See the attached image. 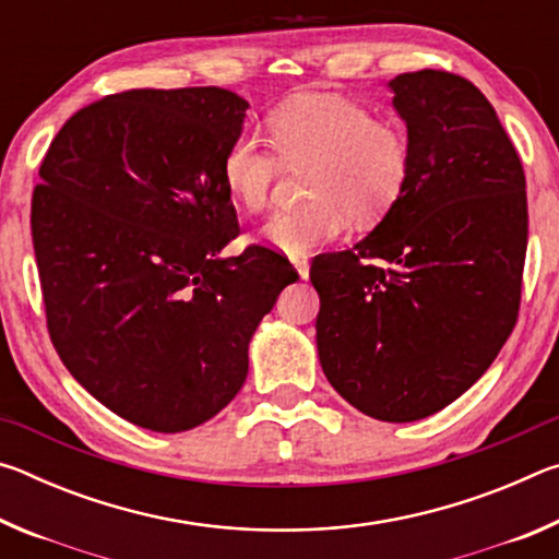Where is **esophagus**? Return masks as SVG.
Listing matches in <instances>:
<instances>
[{"label":"esophagus","instance_id":"obj_1","mask_svg":"<svg viewBox=\"0 0 559 559\" xmlns=\"http://www.w3.org/2000/svg\"><path fill=\"white\" fill-rule=\"evenodd\" d=\"M293 269H296V273L300 278H308V273H310V263H308V259L306 257H298V259H293Z\"/></svg>","mask_w":559,"mask_h":559}]
</instances>
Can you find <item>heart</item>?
Instances as JSON below:
<instances>
[{
	"instance_id": "obj_1",
	"label": "heart",
	"mask_w": 559,
	"mask_h": 559,
	"mask_svg": "<svg viewBox=\"0 0 559 559\" xmlns=\"http://www.w3.org/2000/svg\"><path fill=\"white\" fill-rule=\"evenodd\" d=\"M273 148L286 165H308L302 210L273 212L257 239L290 259L347 231L349 214L372 222L400 200L412 169V147L394 122L377 120L370 108L335 96H302L266 118ZM251 132L236 135L222 159L226 192L243 210L269 202L281 163Z\"/></svg>"
}]
</instances>
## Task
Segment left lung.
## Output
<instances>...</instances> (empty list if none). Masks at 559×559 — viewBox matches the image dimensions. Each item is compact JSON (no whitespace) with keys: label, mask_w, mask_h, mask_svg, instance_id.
I'll return each instance as SVG.
<instances>
[{"label":"left lung","mask_w":559,"mask_h":559,"mask_svg":"<svg viewBox=\"0 0 559 559\" xmlns=\"http://www.w3.org/2000/svg\"><path fill=\"white\" fill-rule=\"evenodd\" d=\"M390 88L409 179L355 249L313 259L310 281L328 382L355 409L400 424L459 400L513 333L527 197L515 147L471 81L424 69Z\"/></svg>","instance_id":"left-lung-1"}]
</instances>
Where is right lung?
I'll use <instances>...</instances> for the list:
<instances>
[{
	"label": "right lung",
	"instance_id": "obj_1",
	"mask_svg": "<svg viewBox=\"0 0 559 559\" xmlns=\"http://www.w3.org/2000/svg\"><path fill=\"white\" fill-rule=\"evenodd\" d=\"M216 88H135L66 120L39 167L32 239L51 343L75 382L143 429L177 433L241 390L249 343L298 278L239 236L222 159L246 118Z\"/></svg>",
	"mask_w": 559,
	"mask_h": 559
}]
</instances>
